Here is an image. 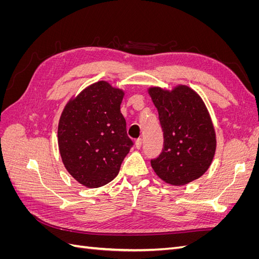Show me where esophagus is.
<instances>
[{"label": "esophagus", "instance_id": "1", "mask_svg": "<svg viewBox=\"0 0 259 259\" xmlns=\"http://www.w3.org/2000/svg\"><path fill=\"white\" fill-rule=\"evenodd\" d=\"M142 145H143V139L142 138H138V139L135 140V147L137 149H139L140 147H142Z\"/></svg>", "mask_w": 259, "mask_h": 259}]
</instances>
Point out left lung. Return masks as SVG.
<instances>
[{"mask_svg":"<svg viewBox=\"0 0 259 259\" xmlns=\"http://www.w3.org/2000/svg\"><path fill=\"white\" fill-rule=\"evenodd\" d=\"M158 109L164 148L151 160L154 173L164 183L185 186L200 178L210 166L216 151V133L199 94L184 84L165 90L148 89Z\"/></svg>","mask_w":259,"mask_h":259,"instance_id":"obj_1","label":"left lung"}]
</instances>
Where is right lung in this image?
Instances as JSON below:
<instances>
[{
  "mask_svg": "<svg viewBox=\"0 0 259 259\" xmlns=\"http://www.w3.org/2000/svg\"><path fill=\"white\" fill-rule=\"evenodd\" d=\"M124 91L107 81L72 96L58 123L62 163L77 183L98 188L113 180L133 146L120 106Z\"/></svg>",
  "mask_w": 259,
  "mask_h": 259,
  "instance_id": "1",
  "label": "right lung"
}]
</instances>
